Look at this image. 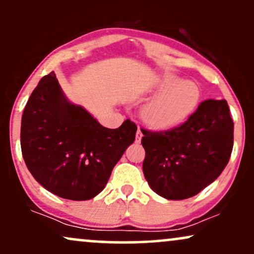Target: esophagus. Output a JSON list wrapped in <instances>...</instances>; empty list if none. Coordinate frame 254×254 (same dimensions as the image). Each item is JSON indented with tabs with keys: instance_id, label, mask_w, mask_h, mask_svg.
Returning a JSON list of instances; mask_svg holds the SVG:
<instances>
[{
	"instance_id": "1",
	"label": "esophagus",
	"mask_w": 254,
	"mask_h": 254,
	"mask_svg": "<svg viewBox=\"0 0 254 254\" xmlns=\"http://www.w3.org/2000/svg\"><path fill=\"white\" fill-rule=\"evenodd\" d=\"M142 136H143V133H142L141 129H138V130H137V132H136V142H137V143H139V142H141Z\"/></svg>"
}]
</instances>
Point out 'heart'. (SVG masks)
Returning a JSON list of instances; mask_svg holds the SVG:
<instances>
[{
    "label": "heart",
    "instance_id": "1",
    "mask_svg": "<svg viewBox=\"0 0 254 254\" xmlns=\"http://www.w3.org/2000/svg\"><path fill=\"white\" fill-rule=\"evenodd\" d=\"M162 90L142 111L143 121L155 129H170L184 123L200 99V90L194 82L182 81L173 75H165L159 84Z\"/></svg>",
    "mask_w": 254,
    "mask_h": 254
}]
</instances>
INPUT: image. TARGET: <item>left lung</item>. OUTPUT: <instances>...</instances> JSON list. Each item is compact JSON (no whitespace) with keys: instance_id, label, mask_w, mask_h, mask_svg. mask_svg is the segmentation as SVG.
Returning <instances> with one entry per match:
<instances>
[{"instance_id":"left-lung-1","label":"left lung","mask_w":254,"mask_h":254,"mask_svg":"<svg viewBox=\"0 0 254 254\" xmlns=\"http://www.w3.org/2000/svg\"><path fill=\"white\" fill-rule=\"evenodd\" d=\"M143 174L153 191L167 199L196 196L222 173L234 142L226 100L209 99L182 125L165 131L141 129Z\"/></svg>"}]
</instances>
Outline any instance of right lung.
<instances>
[{
    "mask_svg": "<svg viewBox=\"0 0 254 254\" xmlns=\"http://www.w3.org/2000/svg\"><path fill=\"white\" fill-rule=\"evenodd\" d=\"M136 131L130 119L118 129L99 124L66 100L51 71L26 104L20 142L25 164L40 185L65 199L87 200L104 190Z\"/></svg>",
    "mask_w": 254,
    "mask_h": 254,
    "instance_id": "obj_1",
    "label": "right lung"
}]
</instances>
